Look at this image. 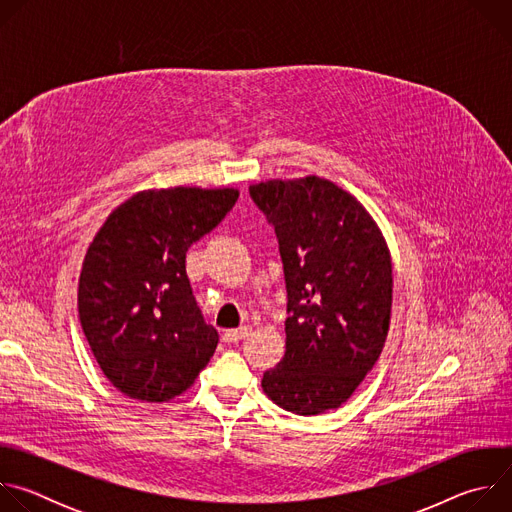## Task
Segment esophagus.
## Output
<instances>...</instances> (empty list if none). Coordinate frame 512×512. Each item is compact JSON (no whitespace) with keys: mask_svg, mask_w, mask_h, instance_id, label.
<instances>
[{"mask_svg":"<svg viewBox=\"0 0 512 512\" xmlns=\"http://www.w3.org/2000/svg\"><path fill=\"white\" fill-rule=\"evenodd\" d=\"M249 332H251V328H249V326H241V328H235V330H227V332L223 334V340H225V342H229V344H233V342L243 340Z\"/></svg>","mask_w":512,"mask_h":512,"instance_id":"34e87169","label":"esophagus"}]
</instances>
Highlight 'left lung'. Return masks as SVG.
<instances>
[{
    "label": "left lung",
    "mask_w": 512,
    "mask_h": 512,
    "mask_svg": "<svg viewBox=\"0 0 512 512\" xmlns=\"http://www.w3.org/2000/svg\"><path fill=\"white\" fill-rule=\"evenodd\" d=\"M275 229L287 287L285 354L265 395L285 411L338 409L375 367L389 334L387 241L350 192L320 176L249 186Z\"/></svg>",
    "instance_id": "obj_1"
}]
</instances>
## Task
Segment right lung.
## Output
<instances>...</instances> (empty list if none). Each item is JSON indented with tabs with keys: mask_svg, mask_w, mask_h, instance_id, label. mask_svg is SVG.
<instances>
[{
	"mask_svg": "<svg viewBox=\"0 0 512 512\" xmlns=\"http://www.w3.org/2000/svg\"><path fill=\"white\" fill-rule=\"evenodd\" d=\"M237 188L143 190L87 249L79 318L103 375L123 395L164 403L188 391L218 344L186 275V251L223 221Z\"/></svg>",
	"mask_w": 512,
	"mask_h": 512,
	"instance_id": "add662e5",
	"label": "right lung"
}]
</instances>
